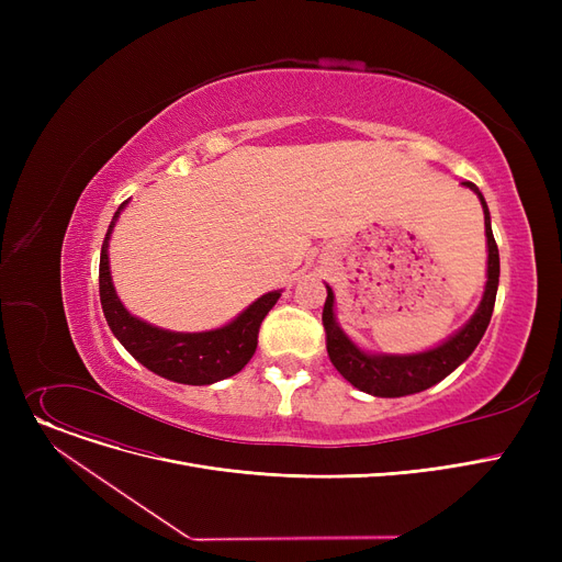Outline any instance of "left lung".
Masks as SVG:
<instances>
[{
	"label": "left lung",
	"instance_id": "8db88e82",
	"mask_svg": "<svg viewBox=\"0 0 562 562\" xmlns=\"http://www.w3.org/2000/svg\"><path fill=\"white\" fill-rule=\"evenodd\" d=\"M467 189L474 191L483 204L485 214V236H487V282L483 301L464 326L451 335L445 344H439L424 352H412V356H371L360 346L352 344L346 333L339 328L335 318V293L328 286V299L323 305V328H326V348L335 369L350 382L371 396L398 398L407 394L424 392L439 380H445L451 371H456L474 348L483 339L498 289V248L490 225V210L483 193L476 184L462 182Z\"/></svg>",
	"mask_w": 562,
	"mask_h": 562
}]
</instances>
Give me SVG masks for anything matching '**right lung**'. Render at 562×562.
I'll use <instances>...</instances> for the list:
<instances>
[{"instance_id":"right-lung-1","label":"right lung","mask_w":562,"mask_h":562,"mask_svg":"<svg viewBox=\"0 0 562 562\" xmlns=\"http://www.w3.org/2000/svg\"><path fill=\"white\" fill-rule=\"evenodd\" d=\"M125 204L113 214L100 252V303L115 339L145 369L182 385H212L239 373L255 356L259 326L278 303L280 291L263 293L227 326L206 333H170L132 316L117 299L109 271V239Z\"/></svg>"}]
</instances>
